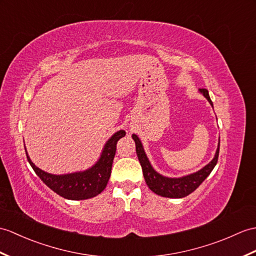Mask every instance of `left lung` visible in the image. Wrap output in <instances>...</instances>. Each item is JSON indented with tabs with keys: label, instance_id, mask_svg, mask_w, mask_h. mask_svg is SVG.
Instances as JSON below:
<instances>
[{
	"label": "left lung",
	"instance_id": "left-lung-1",
	"mask_svg": "<svg viewBox=\"0 0 256 256\" xmlns=\"http://www.w3.org/2000/svg\"><path fill=\"white\" fill-rule=\"evenodd\" d=\"M200 92L208 100V102L212 106L208 90H207V89H200ZM132 138L135 142L136 154H138V157L142 169V174H144V179L148 188H150L154 193H156L160 196H164V198H186V196L194 192L195 190L200 186V183L210 174L212 169L215 168L219 155V146H220V140H219L215 156H214L210 164H207L205 167H203L200 170L180 178H169L158 174V172L154 169L150 159L147 158L144 147H142V144L140 140L138 138V136L133 134Z\"/></svg>",
	"mask_w": 256,
	"mask_h": 256
}]
</instances>
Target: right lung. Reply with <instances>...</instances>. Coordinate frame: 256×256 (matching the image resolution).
I'll return each mask as SVG.
<instances>
[{
    "instance_id": "right-lung-1",
    "label": "right lung",
    "mask_w": 256,
    "mask_h": 256,
    "mask_svg": "<svg viewBox=\"0 0 256 256\" xmlns=\"http://www.w3.org/2000/svg\"><path fill=\"white\" fill-rule=\"evenodd\" d=\"M126 136V130H120L106 140L99 159L90 168L73 174H52L38 168L26 155L29 164L42 182L62 198L72 200L92 198L100 194L106 188L111 176L112 162L116 150L118 140Z\"/></svg>"
}]
</instances>
